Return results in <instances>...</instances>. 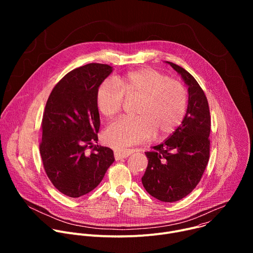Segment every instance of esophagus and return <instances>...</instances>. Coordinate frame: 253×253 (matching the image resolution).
I'll return each instance as SVG.
<instances>
[{
  "mask_svg": "<svg viewBox=\"0 0 253 253\" xmlns=\"http://www.w3.org/2000/svg\"><path fill=\"white\" fill-rule=\"evenodd\" d=\"M132 153H133V151L130 150V149L115 150V151H114V156H115V159H116V160H120V159H123V158L128 157V156L131 155Z\"/></svg>",
  "mask_w": 253,
  "mask_h": 253,
  "instance_id": "34e87169",
  "label": "esophagus"
}]
</instances>
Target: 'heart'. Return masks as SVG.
<instances>
[{
    "mask_svg": "<svg viewBox=\"0 0 253 253\" xmlns=\"http://www.w3.org/2000/svg\"><path fill=\"white\" fill-rule=\"evenodd\" d=\"M139 99L136 118H119L104 132L105 142L114 148H123L145 142L154 135L158 139L173 133L185 118L188 93L176 80L160 72L144 68L101 83L96 92L99 112L108 118L119 113L125 100Z\"/></svg>",
    "mask_w": 253,
    "mask_h": 253,
    "instance_id": "b5f03b06",
    "label": "heart"
}]
</instances>
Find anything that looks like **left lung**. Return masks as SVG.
<instances>
[{
    "instance_id": "left-lung-1",
    "label": "left lung",
    "mask_w": 253,
    "mask_h": 253,
    "mask_svg": "<svg viewBox=\"0 0 253 253\" xmlns=\"http://www.w3.org/2000/svg\"><path fill=\"white\" fill-rule=\"evenodd\" d=\"M188 87V108L183 122L166 140L145 152L148 166L142 177L146 191L163 202L188 195L199 183L209 159L210 112L206 96L188 72L166 61Z\"/></svg>"
}]
</instances>
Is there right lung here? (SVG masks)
<instances>
[{
    "mask_svg": "<svg viewBox=\"0 0 253 253\" xmlns=\"http://www.w3.org/2000/svg\"><path fill=\"white\" fill-rule=\"evenodd\" d=\"M113 70L98 63L74 69L54 87L47 101L40 153L51 182L69 197L96 188L115 161L112 149L94 145L100 127L96 92ZM88 148H93L91 154Z\"/></svg>",
    "mask_w": 253,
    "mask_h": 253,
    "instance_id": "add662e5",
    "label": "right lung"
}]
</instances>
